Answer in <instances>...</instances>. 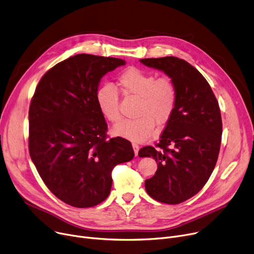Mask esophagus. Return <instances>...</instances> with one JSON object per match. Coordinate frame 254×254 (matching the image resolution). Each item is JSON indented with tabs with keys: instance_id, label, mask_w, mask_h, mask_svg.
I'll use <instances>...</instances> for the list:
<instances>
[{
	"instance_id": "1",
	"label": "esophagus",
	"mask_w": 254,
	"mask_h": 254,
	"mask_svg": "<svg viewBox=\"0 0 254 254\" xmlns=\"http://www.w3.org/2000/svg\"><path fill=\"white\" fill-rule=\"evenodd\" d=\"M132 148H134V152H135V155L138 156V152H139V149H140V146L137 144V143H132Z\"/></svg>"
}]
</instances>
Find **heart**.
<instances>
[{
    "label": "heart",
    "mask_w": 254,
    "mask_h": 254,
    "mask_svg": "<svg viewBox=\"0 0 254 254\" xmlns=\"http://www.w3.org/2000/svg\"><path fill=\"white\" fill-rule=\"evenodd\" d=\"M117 83L125 97L139 98L136 119L124 120L113 132L135 142L147 140L154 129V124L165 125L171 118L177 103V87L167 76L158 77L151 73L130 66L117 78ZM96 101L103 116L111 124L122 119L119 93L112 85L106 84L98 88Z\"/></svg>",
    "instance_id": "heart-1"
}]
</instances>
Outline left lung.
Masks as SVG:
<instances>
[{
  "label": "left lung",
  "mask_w": 254,
  "mask_h": 254,
  "mask_svg": "<svg viewBox=\"0 0 254 254\" xmlns=\"http://www.w3.org/2000/svg\"><path fill=\"white\" fill-rule=\"evenodd\" d=\"M142 64L164 71L177 87L175 110L155 146H145L139 156L153 157L157 170L145 180L155 201L176 205L203 189L215 168L222 122L216 97L205 77L186 61L165 57Z\"/></svg>",
  "instance_id": "1"
}]
</instances>
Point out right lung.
Returning <instances> with one entry per match:
<instances>
[{
  "instance_id": "right-lung-1",
  "label": "right lung",
  "mask_w": 254,
  "mask_h": 254,
  "mask_svg": "<svg viewBox=\"0 0 254 254\" xmlns=\"http://www.w3.org/2000/svg\"><path fill=\"white\" fill-rule=\"evenodd\" d=\"M125 61L77 55L49 69L29 110V151L40 177L64 203L97 206L109 195L112 170L134 157L131 144L109 138L97 101L101 78Z\"/></svg>"
}]
</instances>
